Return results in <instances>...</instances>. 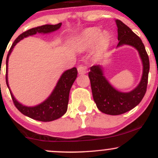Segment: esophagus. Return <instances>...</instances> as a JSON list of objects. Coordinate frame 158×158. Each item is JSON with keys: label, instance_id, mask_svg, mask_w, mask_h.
I'll return each mask as SVG.
<instances>
[{"label": "esophagus", "instance_id": "1", "mask_svg": "<svg viewBox=\"0 0 158 158\" xmlns=\"http://www.w3.org/2000/svg\"><path fill=\"white\" fill-rule=\"evenodd\" d=\"M79 74H85L87 73V68L84 65H79L77 68Z\"/></svg>", "mask_w": 158, "mask_h": 158}]
</instances>
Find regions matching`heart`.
Returning <instances> with one entry per match:
<instances>
[{
    "label": "heart",
    "instance_id": "heart-1",
    "mask_svg": "<svg viewBox=\"0 0 158 158\" xmlns=\"http://www.w3.org/2000/svg\"><path fill=\"white\" fill-rule=\"evenodd\" d=\"M110 36L106 32H102L96 28H89L85 30L77 40V46L82 50H88L94 46L96 54L101 56L109 48Z\"/></svg>",
    "mask_w": 158,
    "mask_h": 158
}]
</instances>
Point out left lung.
<instances>
[{"mask_svg": "<svg viewBox=\"0 0 158 158\" xmlns=\"http://www.w3.org/2000/svg\"><path fill=\"white\" fill-rule=\"evenodd\" d=\"M118 32L117 48L130 45L139 52L143 63V74L137 87L129 92H121L114 88L107 80L101 65H94L88 73L94 100L98 109L110 115H119L133 109L144 97L148 84L149 59L141 39L128 26L119 20H116Z\"/></svg>", "mask_w": 158, "mask_h": 158, "instance_id": "1", "label": "left lung"}]
</instances>
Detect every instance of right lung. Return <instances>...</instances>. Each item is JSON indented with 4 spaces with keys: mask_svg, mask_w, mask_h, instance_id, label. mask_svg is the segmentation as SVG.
Returning <instances> with one entry per match:
<instances>
[{
    "mask_svg": "<svg viewBox=\"0 0 158 158\" xmlns=\"http://www.w3.org/2000/svg\"><path fill=\"white\" fill-rule=\"evenodd\" d=\"M61 26V23L56 25L46 24L41 27H37L35 28H32L27 31L23 32L19 37L15 40V41L11 47L10 51L6 57V81L7 87L10 90L11 97L12 101L18 110L23 115L30 117L35 120L41 121V122H50V121L55 120L60 118L66 113L68 110V105L69 101V94H70V88L73 85L74 81L77 77V69L73 68L70 70H66L61 74L60 79L58 81L55 88L52 91L51 94L49 96L48 99H46L43 102L40 103L35 106H26L20 103L11 91L8 82V61L11 52L15 46L21 40L28 36L35 35L36 33H50L59 30Z\"/></svg>",
    "mask_w": 158,
    "mask_h": 158,
    "instance_id": "add662e5",
    "label": "right lung"
}]
</instances>
